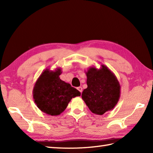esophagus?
Wrapping results in <instances>:
<instances>
[{
	"label": "esophagus",
	"mask_w": 153,
	"mask_h": 153,
	"mask_svg": "<svg viewBox=\"0 0 153 153\" xmlns=\"http://www.w3.org/2000/svg\"><path fill=\"white\" fill-rule=\"evenodd\" d=\"M77 89V90H78L81 93H82V87H78Z\"/></svg>",
	"instance_id": "esophagus-1"
}]
</instances>
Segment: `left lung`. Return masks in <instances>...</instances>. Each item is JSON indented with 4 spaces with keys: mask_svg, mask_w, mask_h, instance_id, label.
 I'll use <instances>...</instances> for the list:
<instances>
[{
    "mask_svg": "<svg viewBox=\"0 0 153 153\" xmlns=\"http://www.w3.org/2000/svg\"><path fill=\"white\" fill-rule=\"evenodd\" d=\"M87 88L82 99L93 113L102 115L112 110L120 97V85L115 74L105 65L99 69L90 67L87 72Z\"/></svg>",
    "mask_w": 153,
    "mask_h": 153,
    "instance_id": "8db88e82",
    "label": "left lung"
}]
</instances>
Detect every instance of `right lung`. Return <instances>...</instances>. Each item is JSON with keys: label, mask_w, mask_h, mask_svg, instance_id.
Returning <instances> with one entry per match:
<instances>
[{"label": "right lung", "mask_w": 153, "mask_h": 153, "mask_svg": "<svg viewBox=\"0 0 153 153\" xmlns=\"http://www.w3.org/2000/svg\"><path fill=\"white\" fill-rule=\"evenodd\" d=\"M61 74L60 68L55 70L47 68L35 83L33 89L35 103L39 110L48 115H60L71 99L81 95L78 90L60 79Z\"/></svg>", "instance_id": "add662e5"}]
</instances>
